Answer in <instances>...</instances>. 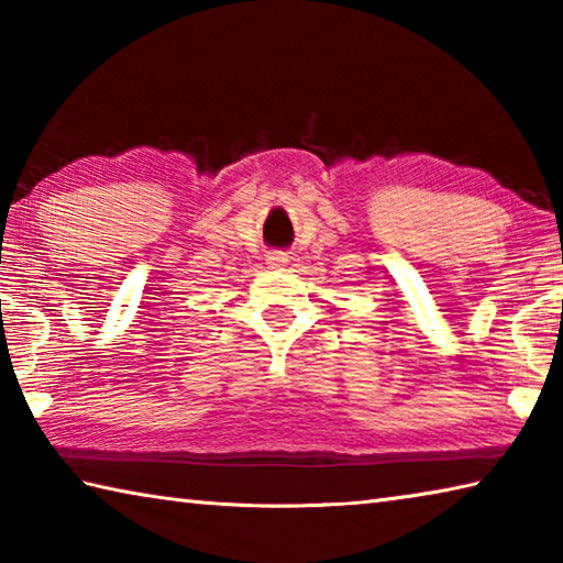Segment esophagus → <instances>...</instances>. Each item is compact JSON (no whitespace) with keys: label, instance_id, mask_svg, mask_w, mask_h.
Here are the masks:
<instances>
[{"label":"esophagus","instance_id":"esophagus-1","mask_svg":"<svg viewBox=\"0 0 563 563\" xmlns=\"http://www.w3.org/2000/svg\"><path fill=\"white\" fill-rule=\"evenodd\" d=\"M265 263H268V268H271V271H283L285 265L290 263V258H288V253H283V251H273V253H268V258H265Z\"/></svg>","mask_w":563,"mask_h":563}]
</instances>
